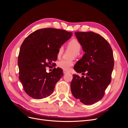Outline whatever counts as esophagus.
I'll list each match as a JSON object with an SVG mask.
<instances>
[{
  "mask_svg": "<svg viewBox=\"0 0 128 128\" xmlns=\"http://www.w3.org/2000/svg\"><path fill=\"white\" fill-rule=\"evenodd\" d=\"M68 72V71H66V70H64V74H66Z\"/></svg>",
  "mask_w": 128,
  "mask_h": 128,
  "instance_id": "1",
  "label": "esophagus"
}]
</instances>
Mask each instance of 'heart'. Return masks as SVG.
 Returning <instances> with one entry per match:
<instances>
[{"label":"heart","mask_w":128,"mask_h":128,"mask_svg":"<svg viewBox=\"0 0 128 128\" xmlns=\"http://www.w3.org/2000/svg\"><path fill=\"white\" fill-rule=\"evenodd\" d=\"M67 48L69 50L72 51V53L71 54V58H77L80 55V51L81 49V44L80 42L76 38H72L69 40L67 44ZM64 51V48L61 47L58 49L57 53V57L60 58L62 55ZM74 64V62L72 60H61L58 62L57 66L62 69L64 70H68Z\"/></svg>","instance_id":"b5f03b06"}]
</instances>
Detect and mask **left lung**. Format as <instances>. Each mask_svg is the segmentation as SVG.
Masks as SVG:
<instances>
[{
  "mask_svg": "<svg viewBox=\"0 0 128 128\" xmlns=\"http://www.w3.org/2000/svg\"><path fill=\"white\" fill-rule=\"evenodd\" d=\"M75 34L86 53L74 69L82 74L86 73L85 77L73 75L71 91L80 102L91 104L103 98L111 82L114 65L113 51L109 42L98 34L77 32Z\"/></svg>",
  "mask_w": 128,
  "mask_h": 128,
  "instance_id": "left-lung-1",
  "label": "left lung"
}]
</instances>
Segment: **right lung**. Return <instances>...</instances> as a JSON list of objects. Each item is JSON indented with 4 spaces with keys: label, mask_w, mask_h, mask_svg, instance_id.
Returning a JSON list of instances; mask_svg holds the SVG:
<instances>
[{
    "label": "right lung",
    "mask_w": 128,
    "mask_h": 128,
    "mask_svg": "<svg viewBox=\"0 0 128 128\" xmlns=\"http://www.w3.org/2000/svg\"><path fill=\"white\" fill-rule=\"evenodd\" d=\"M72 32L52 28L38 29L26 37L18 56L19 80L26 94L41 99L51 95L56 83L64 75L60 68L47 72L46 67L53 66L62 45Z\"/></svg>",
    "instance_id": "right-lung-1"
}]
</instances>
